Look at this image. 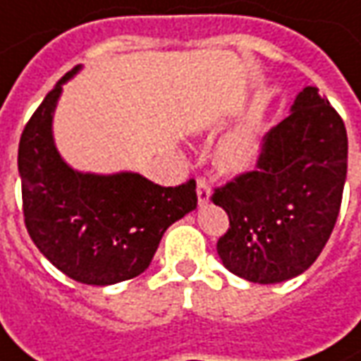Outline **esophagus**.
<instances>
[{
  "label": "esophagus",
  "mask_w": 361,
  "mask_h": 361,
  "mask_svg": "<svg viewBox=\"0 0 361 361\" xmlns=\"http://www.w3.org/2000/svg\"><path fill=\"white\" fill-rule=\"evenodd\" d=\"M196 195H198L200 204H206L210 200V185L206 178H196Z\"/></svg>",
  "instance_id": "esophagus-1"
}]
</instances>
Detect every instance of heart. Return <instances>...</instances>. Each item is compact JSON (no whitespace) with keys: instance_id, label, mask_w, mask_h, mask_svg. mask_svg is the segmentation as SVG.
Wrapping results in <instances>:
<instances>
[{"instance_id":"b5f03b06","label":"heart","mask_w":361,"mask_h":361,"mask_svg":"<svg viewBox=\"0 0 361 361\" xmlns=\"http://www.w3.org/2000/svg\"><path fill=\"white\" fill-rule=\"evenodd\" d=\"M257 159V133L253 121H245L220 141L216 149V165L224 173L238 175L247 171Z\"/></svg>"}]
</instances>
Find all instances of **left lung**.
Listing matches in <instances>:
<instances>
[{"mask_svg":"<svg viewBox=\"0 0 361 361\" xmlns=\"http://www.w3.org/2000/svg\"><path fill=\"white\" fill-rule=\"evenodd\" d=\"M348 171L344 121L318 88L263 137L257 169L214 188L230 228L218 240L224 267L271 285L307 271L334 230Z\"/></svg>","mask_w":361,"mask_h":361,"instance_id":"1","label":"left lung"}]
</instances>
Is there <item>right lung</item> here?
I'll use <instances>...</instances> for the list:
<instances>
[{"instance_id":"add662e5","label":"right lung","mask_w":361,"mask_h":361,"mask_svg":"<svg viewBox=\"0 0 361 361\" xmlns=\"http://www.w3.org/2000/svg\"><path fill=\"white\" fill-rule=\"evenodd\" d=\"M44 96L19 141L27 232L39 252L71 279L114 285L147 269L166 228L196 208V183L161 186L139 173L94 175L64 163L52 139L62 84Z\"/></svg>"}]
</instances>
